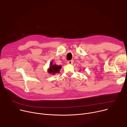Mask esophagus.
<instances>
[{"mask_svg": "<svg viewBox=\"0 0 127 127\" xmlns=\"http://www.w3.org/2000/svg\"><path fill=\"white\" fill-rule=\"evenodd\" d=\"M73 63H74V62H73V61H68L67 62V63L68 64H70V65H71L73 64Z\"/></svg>", "mask_w": 127, "mask_h": 127, "instance_id": "34e87169", "label": "esophagus"}]
</instances>
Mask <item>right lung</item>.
<instances>
[{
  "label": "right lung",
  "mask_w": 127,
  "mask_h": 127,
  "mask_svg": "<svg viewBox=\"0 0 127 127\" xmlns=\"http://www.w3.org/2000/svg\"><path fill=\"white\" fill-rule=\"evenodd\" d=\"M61 68V66L57 65L56 64H52L51 62L50 64V66L48 69V71L50 74L55 75L56 73H59L60 72V69Z\"/></svg>",
  "instance_id": "add662e5"
}]
</instances>
